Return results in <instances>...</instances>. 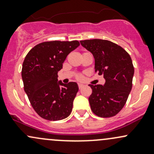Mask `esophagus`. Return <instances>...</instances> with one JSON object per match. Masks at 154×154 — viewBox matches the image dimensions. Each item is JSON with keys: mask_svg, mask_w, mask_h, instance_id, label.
I'll return each instance as SVG.
<instances>
[{"mask_svg": "<svg viewBox=\"0 0 154 154\" xmlns=\"http://www.w3.org/2000/svg\"><path fill=\"white\" fill-rule=\"evenodd\" d=\"M83 86H84V85L82 84V83H78V87H79V88H80H80H83Z\"/></svg>", "mask_w": 154, "mask_h": 154, "instance_id": "34e87169", "label": "esophagus"}]
</instances>
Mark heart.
Instances as JSON below:
<instances>
[{
    "label": "heart",
    "mask_w": 154,
    "mask_h": 154,
    "mask_svg": "<svg viewBox=\"0 0 154 154\" xmlns=\"http://www.w3.org/2000/svg\"><path fill=\"white\" fill-rule=\"evenodd\" d=\"M77 77H78V78H80V76H77Z\"/></svg>",
    "instance_id": "heart-1"
}]
</instances>
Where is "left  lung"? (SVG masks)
<instances>
[{"label":"left lung","instance_id":"left-lung-1","mask_svg":"<svg viewBox=\"0 0 154 154\" xmlns=\"http://www.w3.org/2000/svg\"><path fill=\"white\" fill-rule=\"evenodd\" d=\"M80 44L93 54L95 72L106 80L104 86L89 85L91 110L99 117L115 116L125 105L133 86L131 57L123 48L108 40H82Z\"/></svg>","mask_w":154,"mask_h":154}]
</instances>
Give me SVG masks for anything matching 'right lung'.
Instances as JSON below:
<instances>
[{
	"instance_id": "add662e5",
	"label": "right lung",
	"mask_w": 154,
	"mask_h": 154,
	"mask_svg": "<svg viewBox=\"0 0 154 154\" xmlns=\"http://www.w3.org/2000/svg\"><path fill=\"white\" fill-rule=\"evenodd\" d=\"M80 45L77 40L39 43L25 57L21 70L24 89L35 112L48 121L67 118L78 91L75 82H58V71L71 51Z\"/></svg>"
}]
</instances>
